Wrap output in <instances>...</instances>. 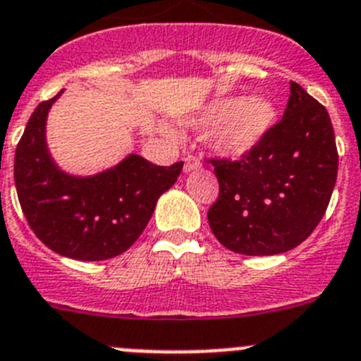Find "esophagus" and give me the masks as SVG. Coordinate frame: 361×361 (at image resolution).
Instances as JSON below:
<instances>
[{
	"instance_id": "34e87169",
	"label": "esophagus",
	"mask_w": 361,
	"mask_h": 361,
	"mask_svg": "<svg viewBox=\"0 0 361 361\" xmlns=\"http://www.w3.org/2000/svg\"><path fill=\"white\" fill-rule=\"evenodd\" d=\"M200 168V161L195 157V155H188L184 159V171H191V170H197Z\"/></svg>"
}]
</instances>
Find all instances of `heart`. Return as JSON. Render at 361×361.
Returning a JSON list of instances; mask_svg holds the SVG:
<instances>
[{"label":"heart","instance_id":"1","mask_svg":"<svg viewBox=\"0 0 361 361\" xmlns=\"http://www.w3.org/2000/svg\"><path fill=\"white\" fill-rule=\"evenodd\" d=\"M275 106L266 99L228 97L213 103L200 117L209 123L208 141L226 157H242L262 141L275 124Z\"/></svg>","mask_w":361,"mask_h":361}]
</instances>
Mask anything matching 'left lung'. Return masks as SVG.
<instances>
[{"instance_id":"obj_1","label":"left lung","mask_w":361,"mask_h":361,"mask_svg":"<svg viewBox=\"0 0 361 361\" xmlns=\"http://www.w3.org/2000/svg\"><path fill=\"white\" fill-rule=\"evenodd\" d=\"M219 197L208 212L213 235L250 257L293 250L314 231L338 173L331 117L291 81L283 117L237 161L212 159Z\"/></svg>"}]
</instances>
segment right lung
<instances>
[{
  "instance_id": "obj_1",
  "label": "right lung",
  "mask_w": 361,
  "mask_h": 361,
  "mask_svg": "<svg viewBox=\"0 0 361 361\" xmlns=\"http://www.w3.org/2000/svg\"><path fill=\"white\" fill-rule=\"evenodd\" d=\"M56 97L37 104L14 157L18 199L36 237L75 260H106L141 237L159 197L170 190L184 162L157 166L141 155L94 177H72L54 164L44 141L47 116Z\"/></svg>"
}]
</instances>
